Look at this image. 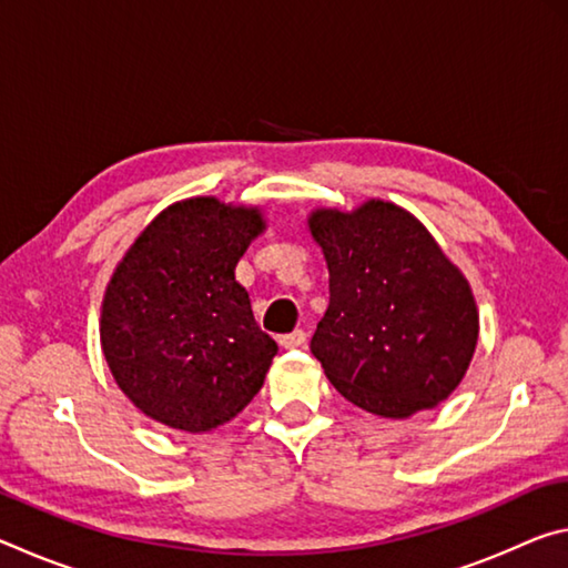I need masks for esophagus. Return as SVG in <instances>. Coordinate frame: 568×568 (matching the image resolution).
Masks as SVG:
<instances>
[{
  "label": "esophagus",
  "instance_id": "obj_1",
  "mask_svg": "<svg viewBox=\"0 0 568 568\" xmlns=\"http://www.w3.org/2000/svg\"><path fill=\"white\" fill-rule=\"evenodd\" d=\"M305 331L303 328H297V331H293V333H285V335H277V343L283 345V348H301V345L305 343Z\"/></svg>",
  "mask_w": 568,
  "mask_h": 568
}]
</instances>
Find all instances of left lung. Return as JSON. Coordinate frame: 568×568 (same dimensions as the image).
I'll use <instances>...</instances> for the list:
<instances>
[{"mask_svg":"<svg viewBox=\"0 0 568 568\" xmlns=\"http://www.w3.org/2000/svg\"><path fill=\"white\" fill-rule=\"evenodd\" d=\"M311 233L331 273V303L311 351L341 396L383 418L446 400L478 341L466 277L416 217L383 200L318 210Z\"/></svg>","mask_w":568,"mask_h":568,"instance_id":"1","label":"left lung"}]
</instances>
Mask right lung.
Wrapping results in <instances>:
<instances>
[{"label": "right lung", "mask_w": 568, "mask_h": 568, "mask_svg": "<svg viewBox=\"0 0 568 568\" xmlns=\"http://www.w3.org/2000/svg\"><path fill=\"white\" fill-rule=\"evenodd\" d=\"M263 227L257 210L182 200L152 220L114 271L102 351L145 416L200 434L261 390L277 343L255 323L235 265Z\"/></svg>", "instance_id": "right-lung-1"}]
</instances>
